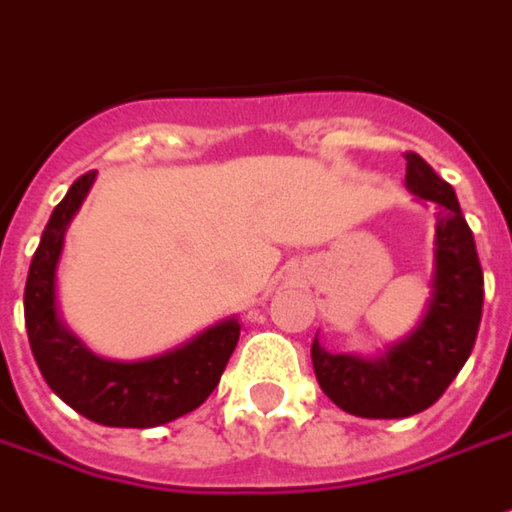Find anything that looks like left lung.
Instances as JSON below:
<instances>
[{"instance_id":"obj_1","label":"left lung","mask_w":512,"mask_h":512,"mask_svg":"<svg viewBox=\"0 0 512 512\" xmlns=\"http://www.w3.org/2000/svg\"><path fill=\"white\" fill-rule=\"evenodd\" d=\"M405 158L408 186L436 203V277L425 320L379 360L328 354L317 337L311 343L320 388L334 405L365 419H399L431 408L462 371L482 323L485 274L456 192L425 158L416 152Z\"/></svg>"}]
</instances>
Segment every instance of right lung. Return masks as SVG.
Masks as SVG:
<instances>
[{"label":"right lung","instance_id":"1","mask_svg":"<svg viewBox=\"0 0 512 512\" xmlns=\"http://www.w3.org/2000/svg\"><path fill=\"white\" fill-rule=\"evenodd\" d=\"M96 181L84 172L47 221L25 283V326L30 351L53 394L107 428H155L195 411L218 388L238 345V320H226L169 354L141 362H110L90 354L59 323L56 263L64 229Z\"/></svg>","mask_w":512,"mask_h":512}]
</instances>
